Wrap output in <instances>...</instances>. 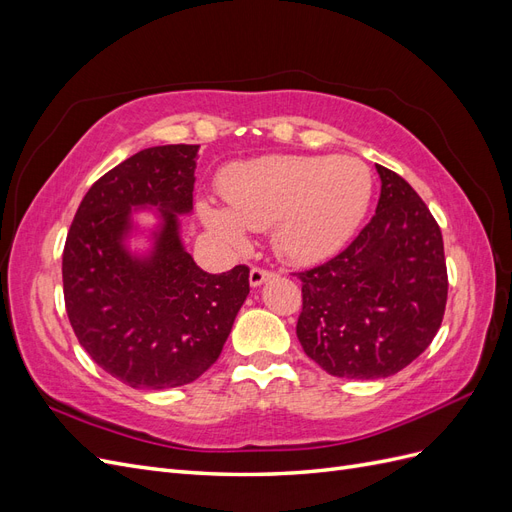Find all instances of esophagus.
Wrapping results in <instances>:
<instances>
[{
    "label": "esophagus",
    "mask_w": 512,
    "mask_h": 512,
    "mask_svg": "<svg viewBox=\"0 0 512 512\" xmlns=\"http://www.w3.org/2000/svg\"><path fill=\"white\" fill-rule=\"evenodd\" d=\"M277 273L275 271H271V269H265V267H252V271H250V284L252 286H260L262 282H267V280H271V277H275Z\"/></svg>",
    "instance_id": "esophagus-1"
}]
</instances>
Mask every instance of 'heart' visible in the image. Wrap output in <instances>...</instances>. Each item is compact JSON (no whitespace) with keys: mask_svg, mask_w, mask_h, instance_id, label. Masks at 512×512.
I'll list each match as a JSON object with an SVG mask.
<instances>
[{"mask_svg":"<svg viewBox=\"0 0 512 512\" xmlns=\"http://www.w3.org/2000/svg\"><path fill=\"white\" fill-rule=\"evenodd\" d=\"M228 207H198L205 226L243 250L247 230H271L275 252L290 262L335 254L361 224L371 198V175L361 160L271 156L230 166L220 177Z\"/></svg>","mask_w":512,"mask_h":512,"instance_id":"1","label":"heart"}]
</instances>
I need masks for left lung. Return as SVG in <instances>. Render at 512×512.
Wrapping results in <instances>:
<instances>
[{
    "label": "left lung",
    "mask_w": 512,
    "mask_h": 512,
    "mask_svg": "<svg viewBox=\"0 0 512 512\" xmlns=\"http://www.w3.org/2000/svg\"><path fill=\"white\" fill-rule=\"evenodd\" d=\"M376 215L346 250L299 271L297 337L337 378H386L436 337L448 294L440 226L412 185L376 164Z\"/></svg>",
    "instance_id": "obj_1"
}]
</instances>
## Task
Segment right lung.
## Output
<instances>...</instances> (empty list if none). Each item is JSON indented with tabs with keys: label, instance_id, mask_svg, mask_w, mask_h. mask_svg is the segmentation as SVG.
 I'll use <instances>...</instances> for the list:
<instances>
[{
	"label": "right lung",
	"instance_id": "add662e5",
	"mask_svg": "<svg viewBox=\"0 0 512 512\" xmlns=\"http://www.w3.org/2000/svg\"><path fill=\"white\" fill-rule=\"evenodd\" d=\"M198 145L134 153L85 194L64 245V301L85 352L132 389H173L218 361L247 292L250 267L222 275L183 250L177 213L192 209ZM163 209L154 254L132 259L120 241L129 207Z\"/></svg>",
	"mask_w": 512,
	"mask_h": 512
}]
</instances>
